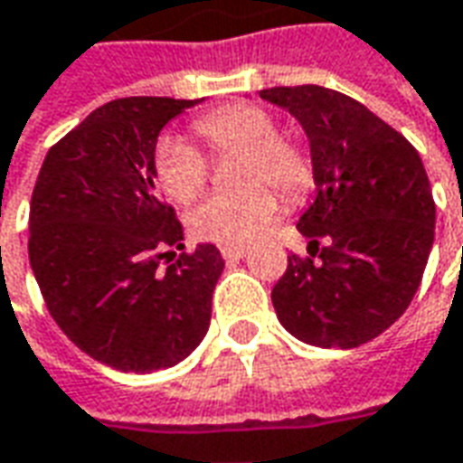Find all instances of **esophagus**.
Returning <instances> with one entry per match:
<instances>
[{"label": "esophagus", "mask_w": 463, "mask_h": 463, "mask_svg": "<svg viewBox=\"0 0 463 463\" xmlns=\"http://www.w3.org/2000/svg\"><path fill=\"white\" fill-rule=\"evenodd\" d=\"M245 250H248L245 245H222L220 248V253H222L225 260H241L245 256Z\"/></svg>", "instance_id": "esophagus-1"}]
</instances>
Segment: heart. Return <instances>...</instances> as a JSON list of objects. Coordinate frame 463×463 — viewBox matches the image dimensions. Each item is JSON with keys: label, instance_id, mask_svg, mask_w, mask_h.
Segmentation results:
<instances>
[{"label": "heart", "instance_id": "b5f03b06", "mask_svg": "<svg viewBox=\"0 0 463 463\" xmlns=\"http://www.w3.org/2000/svg\"><path fill=\"white\" fill-rule=\"evenodd\" d=\"M192 134L215 156L238 154L232 165L235 190L215 192L187 215L190 231L213 243L253 241L276 218V187L294 200L311 184V162L297 141L279 137L273 116L250 103L220 106L192 121ZM152 172L159 190L177 203H190L207 184V162L192 144L165 134L154 144Z\"/></svg>", "mask_w": 463, "mask_h": 463}]
</instances>
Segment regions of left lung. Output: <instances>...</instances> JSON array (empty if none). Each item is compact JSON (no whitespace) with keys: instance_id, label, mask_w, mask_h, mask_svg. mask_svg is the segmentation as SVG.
Instances as JSON below:
<instances>
[{"instance_id":"1","label":"left lung","mask_w":463,"mask_h":463,"mask_svg":"<svg viewBox=\"0 0 463 463\" xmlns=\"http://www.w3.org/2000/svg\"><path fill=\"white\" fill-rule=\"evenodd\" d=\"M260 99L307 131L317 184L297 225L309 258L288 256L273 309L307 345L360 347L408 309L420 286L436 228L429 175L403 134L339 90L279 86Z\"/></svg>"}]
</instances>
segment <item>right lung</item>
<instances>
[{
	"label": "right lung",
	"instance_id": "add662e5",
	"mask_svg": "<svg viewBox=\"0 0 463 463\" xmlns=\"http://www.w3.org/2000/svg\"><path fill=\"white\" fill-rule=\"evenodd\" d=\"M197 100L134 96L100 106L50 146L30 203V266L45 307L88 357L121 373L182 363L210 326L225 260L192 253L156 187L159 131Z\"/></svg>",
	"mask_w": 463,
	"mask_h": 463
}]
</instances>
